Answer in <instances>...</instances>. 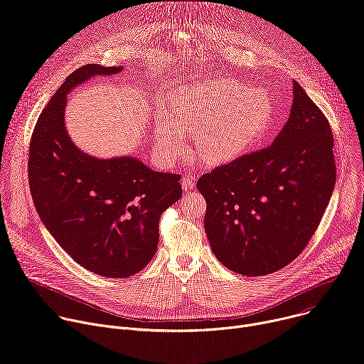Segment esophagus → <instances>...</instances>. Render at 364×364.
Returning <instances> with one entry per match:
<instances>
[{"instance_id":"1","label":"esophagus","mask_w":364,"mask_h":364,"mask_svg":"<svg viewBox=\"0 0 364 364\" xmlns=\"http://www.w3.org/2000/svg\"><path fill=\"white\" fill-rule=\"evenodd\" d=\"M181 187L184 191H191L196 187V181L193 177H183L181 180Z\"/></svg>"}]
</instances>
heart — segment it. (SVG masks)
<instances>
[{"label":"heart","instance_id":"1","mask_svg":"<svg viewBox=\"0 0 364 364\" xmlns=\"http://www.w3.org/2000/svg\"><path fill=\"white\" fill-rule=\"evenodd\" d=\"M272 100L264 90L235 79L193 85L170 96L166 117L154 125V144L168 157L184 148V134H196V146L209 163L233 160L249 151L271 128Z\"/></svg>","mask_w":364,"mask_h":364}]
</instances>
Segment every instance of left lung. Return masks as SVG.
I'll list each match as a JSON object with an SVG mask.
<instances>
[{"instance_id": "left-lung-1", "label": "left lung", "mask_w": 364, "mask_h": 364, "mask_svg": "<svg viewBox=\"0 0 364 364\" xmlns=\"http://www.w3.org/2000/svg\"><path fill=\"white\" fill-rule=\"evenodd\" d=\"M334 138L321 109L294 80L292 108L275 141L203 174L204 230L230 271H279L317 230L336 183Z\"/></svg>"}]
</instances>
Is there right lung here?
Segmentation results:
<instances>
[{"label": "right lung", "instance_id": "add662e5", "mask_svg": "<svg viewBox=\"0 0 364 364\" xmlns=\"http://www.w3.org/2000/svg\"><path fill=\"white\" fill-rule=\"evenodd\" d=\"M122 66L85 65L68 76L34 127L28 184L50 235L85 269L127 278L144 269L159 246L160 216L181 196L180 174L152 171L134 157L96 159L65 127L68 93Z\"/></svg>", "mask_w": 364, "mask_h": 364}]
</instances>
